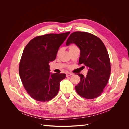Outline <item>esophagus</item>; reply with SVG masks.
Returning a JSON list of instances; mask_svg holds the SVG:
<instances>
[{
    "mask_svg": "<svg viewBox=\"0 0 129 129\" xmlns=\"http://www.w3.org/2000/svg\"><path fill=\"white\" fill-rule=\"evenodd\" d=\"M73 73H69V72H68V73H67L66 74V76L67 77H68V76H71V75H73Z\"/></svg>",
    "mask_w": 129,
    "mask_h": 129,
    "instance_id": "esophagus-1",
    "label": "esophagus"
}]
</instances>
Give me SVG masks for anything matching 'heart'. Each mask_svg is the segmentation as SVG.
<instances>
[{
  "instance_id": "b5f03b06",
  "label": "heart",
  "mask_w": 129,
  "mask_h": 129,
  "mask_svg": "<svg viewBox=\"0 0 129 129\" xmlns=\"http://www.w3.org/2000/svg\"><path fill=\"white\" fill-rule=\"evenodd\" d=\"M77 48V47L75 45H72L70 46V47H69V49H72V48ZM60 52H61V49H59L57 51V54H59L60 53Z\"/></svg>"
}]
</instances>
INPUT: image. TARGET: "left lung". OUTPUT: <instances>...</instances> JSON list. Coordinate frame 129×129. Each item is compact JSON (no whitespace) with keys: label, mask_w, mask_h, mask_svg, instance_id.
Wrapping results in <instances>:
<instances>
[{"label":"left lung","mask_w":129,"mask_h":129,"mask_svg":"<svg viewBox=\"0 0 129 129\" xmlns=\"http://www.w3.org/2000/svg\"><path fill=\"white\" fill-rule=\"evenodd\" d=\"M72 43L80 49L78 64H83L88 68L86 76L77 74L80 77V82L75 86L76 91L80 96L87 99L98 97L107 84L111 73L110 61L107 48L99 38L85 32L77 31L72 33L66 45Z\"/></svg>","instance_id":"1"}]
</instances>
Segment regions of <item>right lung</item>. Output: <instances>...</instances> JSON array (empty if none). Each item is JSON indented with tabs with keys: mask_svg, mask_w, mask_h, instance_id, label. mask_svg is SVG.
I'll return each mask as SVG.
<instances>
[{
	"mask_svg": "<svg viewBox=\"0 0 129 129\" xmlns=\"http://www.w3.org/2000/svg\"><path fill=\"white\" fill-rule=\"evenodd\" d=\"M69 33L36 37L24 48L19 66V75L27 92L34 100L47 102L57 94L60 81L66 75L50 74L49 63L55 60L58 48Z\"/></svg>",
	"mask_w": 129,
	"mask_h": 129,
	"instance_id": "add662e5",
	"label": "right lung"
}]
</instances>
